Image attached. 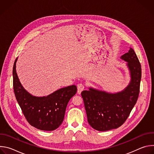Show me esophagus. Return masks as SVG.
Instances as JSON below:
<instances>
[{
  "label": "esophagus",
  "instance_id": "34e87169",
  "mask_svg": "<svg viewBox=\"0 0 154 154\" xmlns=\"http://www.w3.org/2000/svg\"><path fill=\"white\" fill-rule=\"evenodd\" d=\"M85 89V86L82 83H79L77 85V93L78 94H80L82 91Z\"/></svg>",
  "mask_w": 154,
  "mask_h": 154
}]
</instances>
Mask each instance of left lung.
Wrapping results in <instances>:
<instances>
[{
  "label": "left lung",
  "instance_id": "obj_1",
  "mask_svg": "<svg viewBox=\"0 0 154 154\" xmlns=\"http://www.w3.org/2000/svg\"><path fill=\"white\" fill-rule=\"evenodd\" d=\"M121 58L128 62L131 76V81L125 89L112 94L90 88L89 91H83L81 93L88 122L98 131H107L122 125L138 98L141 79L139 60L131 48Z\"/></svg>",
  "mask_w": 154,
  "mask_h": 154
}]
</instances>
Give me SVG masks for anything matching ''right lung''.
Here are the masks:
<instances>
[{
  "instance_id": "add662e5",
  "label": "right lung",
  "mask_w": 154,
  "mask_h": 154,
  "mask_svg": "<svg viewBox=\"0 0 154 154\" xmlns=\"http://www.w3.org/2000/svg\"><path fill=\"white\" fill-rule=\"evenodd\" d=\"M15 60L13 69V90L16 99L28 122L33 127L46 131L57 129L62 123L67 105L77 93L75 85L63 88L48 96L35 97L20 84L16 71Z\"/></svg>"
}]
</instances>
